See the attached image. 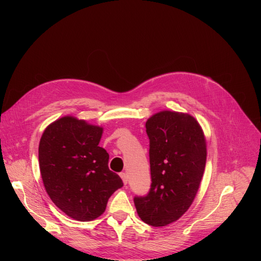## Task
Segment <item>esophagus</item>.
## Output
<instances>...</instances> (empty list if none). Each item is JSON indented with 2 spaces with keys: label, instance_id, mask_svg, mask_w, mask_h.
<instances>
[{
  "label": "esophagus",
  "instance_id": "obj_1",
  "mask_svg": "<svg viewBox=\"0 0 261 261\" xmlns=\"http://www.w3.org/2000/svg\"><path fill=\"white\" fill-rule=\"evenodd\" d=\"M120 176H121V178L123 179V183L126 185L127 184V180H128V176H127V174H126V173H124V172H122L121 174H120Z\"/></svg>",
  "mask_w": 261,
  "mask_h": 261
}]
</instances>
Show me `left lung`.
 Returning a JSON list of instances; mask_svg holds the SVG:
<instances>
[{"instance_id": "left-lung-1", "label": "left lung", "mask_w": 261, "mask_h": 261, "mask_svg": "<svg viewBox=\"0 0 261 261\" xmlns=\"http://www.w3.org/2000/svg\"><path fill=\"white\" fill-rule=\"evenodd\" d=\"M151 185L135 196L139 218L149 225L165 226L179 219L194 201L206 167V140L189 114L162 111L146 123Z\"/></svg>"}]
</instances>
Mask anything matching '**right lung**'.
Here are the masks:
<instances>
[{"label":"right lung","mask_w":261,"mask_h":261,"mask_svg":"<svg viewBox=\"0 0 261 261\" xmlns=\"http://www.w3.org/2000/svg\"><path fill=\"white\" fill-rule=\"evenodd\" d=\"M102 128L72 116L45 128L39 144V165L45 191L55 206L78 221L105 212L123 180L108 167L109 153L99 147Z\"/></svg>","instance_id":"obj_1"}]
</instances>
